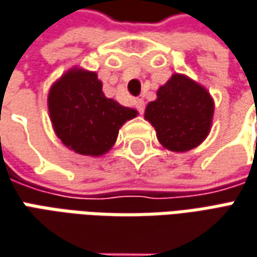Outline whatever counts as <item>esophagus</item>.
Returning a JSON list of instances; mask_svg holds the SVG:
<instances>
[{
    "instance_id": "obj_1",
    "label": "esophagus",
    "mask_w": 257,
    "mask_h": 257,
    "mask_svg": "<svg viewBox=\"0 0 257 257\" xmlns=\"http://www.w3.org/2000/svg\"><path fill=\"white\" fill-rule=\"evenodd\" d=\"M135 107H137V110L140 113H144V110H145V102L142 99H137L135 100Z\"/></svg>"
}]
</instances>
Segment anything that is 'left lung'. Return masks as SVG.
<instances>
[{
  "mask_svg": "<svg viewBox=\"0 0 257 257\" xmlns=\"http://www.w3.org/2000/svg\"><path fill=\"white\" fill-rule=\"evenodd\" d=\"M214 100L203 84L174 73L157 90V99L145 107V119L157 131L165 150L187 152L197 148L210 134Z\"/></svg>",
  "mask_w": 257,
  "mask_h": 257,
  "instance_id": "obj_1",
  "label": "left lung"
}]
</instances>
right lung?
Returning <instances> with one entry per match:
<instances>
[{
    "label": "right lung",
    "mask_w": 257,
    "mask_h": 257,
    "mask_svg": "<svg viewBox=\"0 0 257 257\" xmlns=\"http://www.w3.org/2000/svg\"><path fill=\"white\" fill-rule=\"evenodd\" d=\"M47 106L57 138L69 150L87 157L109 152L122 125L138 116V110L105 96L97 73L77 66L51 84Z\"/></svg>",
    "instance_id": "obj_1"
}]
</instances>
